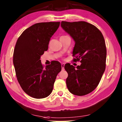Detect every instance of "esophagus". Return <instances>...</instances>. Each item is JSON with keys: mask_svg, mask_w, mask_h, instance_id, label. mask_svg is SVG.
<instances>
[{"mask_svg": "<svg viewBox=\"0 0 122 122\" xmlns=\"http://www.w3.org/2000/svg\"><path fill=\"white\" fill-rule=\"evenodd\" d=\"M61 67H62V69H64V68H65V63H61Z\"/></svg>", "mask_w": 122, "mask_h": 122, "instance_id": "esophagus-1", "label": "esophagus"}]
</instances>
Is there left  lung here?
I'll list each match as a JSON object with an SVG mask.
<instances>
[{"label":"left lung","mask_w":122,"mask_h":122,"mask_svg":"<svg viewBox=\"0 0 122 122\" xmlns=\"http://www.w3.org/2000/svg\"><path fill=\"white\" fill-rule=\"evenodd\" d=\"M61 26L75 42L72 55L74 61L81 65L67 64L65 70L68 89L76 96H82L95 90L106 68L107 50L103 36L96 26L85 21H62Z\"/></svg>","instance_id":"8db88e82"}]
</instances>
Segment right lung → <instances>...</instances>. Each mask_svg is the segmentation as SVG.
<instances>
[{
  "label": "right lung",
  "mask_w": 122,
  "mask_h": 122,
  "mask_svg": "<svg viewBox=\"0 0 122 122\" xmlns=\"http://www.w3.org/2000/svg\"><path fill=\"white\" fill-rule=\"evenodd\" d=\"M60 23L50 22L35 24L24 30L16 41L13 64L17 79L24 92L32 98L42 99L49 96L61 70L58 61L44 67L41 60Z\"/></svg>",
  "instance_id": "obj_1"
}]
</instances>
